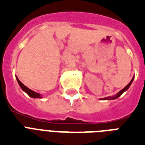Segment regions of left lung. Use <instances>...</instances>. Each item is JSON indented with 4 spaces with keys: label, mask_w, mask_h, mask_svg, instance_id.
Masks as SVG:
<instances>
[{
    "label": "left lung",
    "mask_w": 145,
    "mask_h": 145,
    "mask_svg": "<svg viewBox=\"0 0 145 145\" xmlns=\"http://www.w3.org/2000/svg\"><path fill=\"white\" fill-rule=\"evenodd\" d=\"M133 79H134V77H133V79H132V80H131V81L129 82V84L128 85H127V86H126V87H124V88L123 89H122V90L120 91L119 93H117V95H115V96L111 97V98H110V97H108V98H105V99H117V98H118V97L120 96V95H121L122 94H123V93L124 92H125V91L127 90V89H128L129 87V86H130V85H131V84H132V83H133Z\"/></svg>",
    "instance_id": "8db88e82"
}]
</instances>
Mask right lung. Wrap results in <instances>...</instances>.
I'll use <instances>...</instances> for the list:
<instances>
[{"mask_svg":"<svg viewBox=\"0 0 145 145\" xmlns=\"http://www.w3.org/2000/svg\"><path fill=\"white\" fill-rule=\"evenodd\" d=\"M16 79L18 83H19V86H20V87L22 89V90L25 91V93H27L29 96L31 97V98H41V95H40L39 93H35V92H34V91L31 90L30 89H28L27 86H25V85H24V84H22V83L19 79H18V77H16Z\"/></svg>","mask_w":145,"mask_h":145,"instance_id":"add662e5","label":"right lung"}]
</instances>
